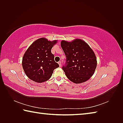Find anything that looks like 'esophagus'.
<instances>
[{"label": "esophagus", "mask_w": 123, "mask_h": 123, "mask_svg": "<svg viewBox=\"0 0 123 123\" xmlns=\"http://www.w3.org/2000/svg\"><path fill=\"white\" fill-rule=\"evenodd\" d=\"M58 63H59V66L61 67V61L58 62Z\"/></svg>", "instance_id": "1"}]
</instances>
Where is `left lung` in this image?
I'll return each instance as SVG.
<instances>
[{
    "instance_id": "8db88e82",
    "label": "left lung",
    "mask_w": 123,
    "mask_h": 123,
    "mask_svg": "<svg viewBox=\"0 0 123 123\" xmlns=\"http://www.w3.org/2000/svg\"><path fill=\"white\" fill-rule=\"evenodd\" d=\"M61 45L66 56L62 69L67 78L75 83L89 79L96 70L97 59L88 44L81 39H75L72 42L62 41Z\"/></svg>"
}]
</instances>
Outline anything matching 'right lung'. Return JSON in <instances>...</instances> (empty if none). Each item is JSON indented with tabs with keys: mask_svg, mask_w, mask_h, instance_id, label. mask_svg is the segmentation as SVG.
Returning <instances> with one entry per match:
<instances>
[{
	"mask_svg": "<svg viewBox=\"0 0 123 123\" xmlns=\"http://www.w3.org/2000/svg\"><path fill=\"white\" fill-rule=\"evenodd\" d=\"M57 40L49 41L40 38L31 44L25 52L22 66L27 76L34 81L41 83L48 80L54 70L59 67L54 61L51 49Z\"/></svg>",
	"mask_w": 123,
	"mask_h": 123,
	"instance_id": "add662e5",
	"label": "right lung"
}]
</instances>
